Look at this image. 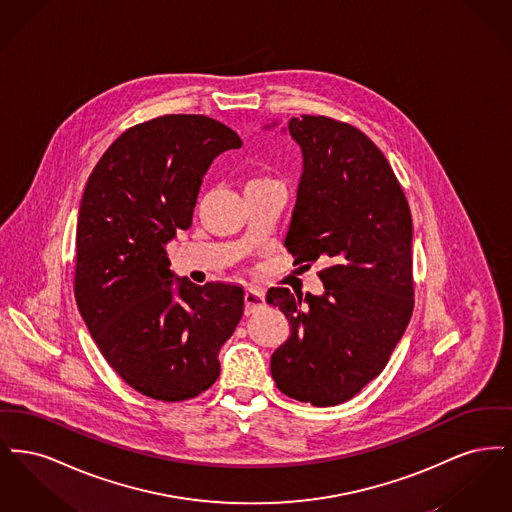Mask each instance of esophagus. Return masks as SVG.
<instances>
[{
    "label": "esophagus",
    "instance_id": "34e87169",
    "mask_svg": "<svg viewBox=\"0 0 512 512\" xmlns=\"http://www.w3.org/2000/svg\"><path fill=\"white\" fill-rule=\"evenodd\" d=\"M244 301L245 315H251V313L263 309V305H265V293L261 292V290H257V288H247V290H245Z\"/></svg>",
    "mask_w": 512,
    "mask_h": 512
}]
</instances>
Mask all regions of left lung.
<instances>
[{"instance_id": "8db88e82", "label": "left lung", "mask_w": 512, "mask_h": 512, "mask_svg": "<svg viewBox=\"0 0 512 512\" xmlns=\"http://www.w3.org/2000/svg\"><path fill=\"white\" fill-rule=\"evenodd\" d=\"M280 122L265 124L276 128ZM301 176L284 245L295 261H322L324 292L270 288L268 305L290 320L270 357L288 397L315 407L349 401L390 361L413 315V220L384 153L351 124L292 117Z\"/></svg>"}]
</instances>
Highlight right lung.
<instances>
[{"label": "right lung", "mask_w": 512, "mask_h": 512, "mask_svg": "<svg viewBox=\"0 0 512 512\" xmlns=\"http://www.w3.org/2000/svg\"><path fill=\"white\" fill-rule=\"evenodd\" d=\"M240 136L203 115L132 126L90 174L76 224L74 295L92 338L134 390L184 401L219 378L244 288L176 276L167 245L192 226L203 176Z\"/></svg>", "instance_id": "right-lung-1"}]
</instances>
